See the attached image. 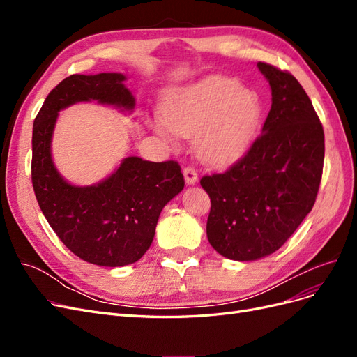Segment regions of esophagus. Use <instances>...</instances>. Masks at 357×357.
I'll return each mask as SVG.
<instances>
[{
	"mask_svg": "<svg viewBox=\"0 0 357 357\" xmlns=\"http://www.w3.org/2000/svg\"><path fill=\"white\" fill-rule=\"evenodd\" d=\"M183 176H185L186 185H195V183L198 181V172L195 168H192V167H186L185 169H183Z\"/></svg>",
	"mask_w": 357,
	"mask_h": 357,
	"instance_id": "obj_1",
	"label": "esophagus"
}]
</instances>
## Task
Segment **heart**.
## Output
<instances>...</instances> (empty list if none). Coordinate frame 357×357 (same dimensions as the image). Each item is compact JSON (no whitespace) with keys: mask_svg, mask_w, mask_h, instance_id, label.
<instances>
[{"mask_svg":"<svg viewBox=\"0 0 357 357\" xmlns=\"http://www.w3.org/2000/svg\"><path fill=\"white\" fill-rule=\"evenodd\" d=\"M257 95L228 77H208L172 91L164 117L152 122L153 131L169 146L178 138L197 135L199 156L215 167L238 160L250 146L261 122Z\"/></svg>","mask_w":357,"mask_h":357,"instance_id":"obj_1","label":"heart"}]
</instances>
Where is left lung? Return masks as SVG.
<instances>
[{"instance_id":"left-lung-1","label":"left lung","mask_w":357,"mask_h":357,"mask_svg":"<svg viewBox=\"0 0 357 357\" xmlns=\"http://www.w3.org/2000/svg\"><path fill=\"white\" fill-rule=\"evenodd\" d=\"M273 104L247 153L222 174L204 176L211 199L207 236L232 261H256L278 250L316 202L325 159V134L299 82L259 62Z\"/></svg>"}]
</instances>
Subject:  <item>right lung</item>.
I'll list each match as a JSON object with an SVG mask.
<instances>
[{"instance_id": "add662e5", "label": "right lung", "mask_w": 357, "mask_h": 357, "mask_svg": "<svg viewBox=\"0 0 357 357\" xmlns=\"http://www.w3.org/2000/svg\"><path fill=\"white\" fill-rule=\"evenodd\" d=\"M125 80L121 73L70 75L47 95L32 128L31 177L40 208L75 256L100 266L142 259L153 241L162 208L185 188L176 160L129 156L92 186L71 185L53 164L50 144L59 112L83 101L132 112L135 98Z\"/></svg>"}]
</instances>
